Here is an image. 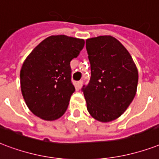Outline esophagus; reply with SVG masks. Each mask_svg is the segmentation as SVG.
<instances>
[{"label": "esophagus", "mask_w": 159, "mask_h": 159, "mask_svg": "<svg viewBox=\"0 0 159 159\" xmlns=\"http://www.w3.org/2000/svg\"><path fill=\"white\" fill-rule=\"evenodd\" d=\"M82 81H78V82H77V88H78V89H80V88H82Z\"/></svg>", "instance_id": "obj_1"}]
</instances>
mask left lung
<instances>
[{"mask_svg": "<svg viewBox=\"0 0 159 159\" xmlns=\"http://www.w3.org/2000/svg\"><path fill=\"white\" fill-rule=\"evenodd\" d=\"M91 64V78L83 86L88 112L102 123L117 119L136 95L139 82L137 66L121 42L112 36L86 41Z\"/></svg>", "mask_w": 159, "mask_h": 159, "instance_id": "obj_1", "label": "left lung"}]
</instances>
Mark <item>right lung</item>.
Instances as JSON below:
<instances>
[{
	"mask_svg": "<svg viewBox=\"0 0 159 159\" xmlns=\"http://www.w3.org/2000/svg\"><path fill=\"white\" fill-rule=\"evenodd\" d=\"M84 44L83 39L65 35L48 36L24 61L20 89L26 106L36 117L53 121L65 113L75 92L70 61Z\"/></svg>",
	"mask_w": 159,
	"mask_h": 159,
	"instance_id": "right-lung-1",
	"label": "right lung"
}]
</instances>
